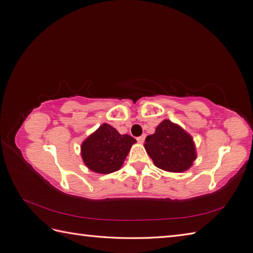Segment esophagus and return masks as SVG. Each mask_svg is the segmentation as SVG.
<instances>
[{
	"label": "esophagus",
	"instance_id": "obj_1",
	"mask_svg": "<svg viewBox=\"0 0 253 253\" xmlns=\"http://www.w3.org/2000/svg\"><path fill=\"white\" fill-rule=\"evenodd\" d=\"M144 139H145V135H144V134L141 135V136H139V137H137V141L140 142V143H142V142L144 141Z\"/></svg>",
	"mask_w": 253,
	"mask_h": 253
}]
</instances>
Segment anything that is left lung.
<instances>
[{"label":"left lung","instance_id":"1","mask_svg":"<svg viewBox=\"0 0 253 253\" xmlns=\"http://www.w3.org/2000/svg\"><path fill=\"white\" fill-rule=\"evenodd\" d=\"M144 148L154 165L168 172L187 171L196 159L192 137L168 119L160 122L155 133L145 138Z\"/></svg>","mask_w":253,"mask_h":253}]
</instances>
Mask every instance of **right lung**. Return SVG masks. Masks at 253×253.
<instances>
[{
  "mask_svg": "<svg viewBox=\"0 0 253 253\" xmlns=\"http://www.w3.org/2000/svg\"><path fill=\"white\" fill-rule=\"evenodd\" d=\"M135 142L132 136L121 135L116 128L103 124L82 142L81 156L89 170L109 174L120 169Z\"/></svg>",
  "mask_w": 253,
  "mask_h": 253,
  "instance_id": "obj_1",
  "label": "right lung"
}]
</instances>
